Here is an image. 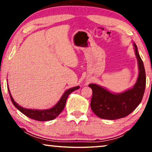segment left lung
Instances as JSON below:
<instances>
[{"mask_svg": "<svg viewBox=\"0 0 152 152\" xmlns=\"http://www.w3.org/2000/svg\"><path fill=\"white\" fill-rule=\"evenodd\" d=\"M135 54L138 60L139 74L136 84L132 89L123 93L114 94L96 84H89L92 89L90 106L93 112L99 118L116 120L124 118L133 112L140 103L146 86V74L138 52L134 43Z\"/></svg>", "mask_w": 152, "mask_h": 152, "instance_id": "obj_1", "label": "left lung"}]
</instances>
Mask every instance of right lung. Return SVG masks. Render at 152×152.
Returning <instances> with one entry per match:
<instances>
[{
  "label": "right lung",
  "mask_w": 152,
  "mask_h": 152,
  "mask_svg": "<svg viewBox=\"0 0 152 152\" xmlns=\"http://www.w3.org/2000/svg\"><path fill=\"white\" fill-rule=\"evenodd\" d=\"M79 86L72 87L67 90L65 91V92L63 94V95L62 96L61 99L58 103H56L55 106L53 107L51 109H48V110H31V109H26L23 107L19 105L18 103H16L14 101V98H12L11 93H10L9 87H7L8 91H9L10 98H11L12 103L14 104V105L20 111V112H22L23 114H25V116L29 117L31 119L36 120V121H52L58 116V115L62 112V111L63 110L64 107L65 106L66 100L67 99L68 96H69L72 92H73L74 91L76 90V89H79Z\"/></svg>",
  "instance_id": "obj_1"
}]
</instances>
